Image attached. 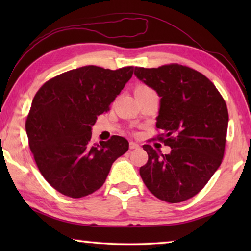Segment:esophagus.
Returning a JSON list of instances; mask_svg holds the SVG:
<instances>
[{
	"label": "esophagus",
	"instance_id": "obj_1",
	"mask_svg": "<svg viewBox=\"0 0 251 251\" xmlns=\"http://www.w3.org/2000/svg\"><path fill=\"white\" fill-rule=\"evenodd\" d=\"M129 148H130V150H137V148H139V145H138L137 143L130 142L129 143Z\"/></svg>",
	"mask_w": 251,
	"mask_h": 251
}]
</instances>
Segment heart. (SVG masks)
Returning a JSON list of instances; mask_svg holds the SVG:
<instances>
[{
  "label": "heart",
  "mask_w": 251,
  "mask_h": 251,
  "mask_svg": "<svg viewBox=\"0 0 251 251\" xmlns=\"http://www.w3.org/2000/svg\"><path fill=\"white\" fill-rule=\"evenodd\" d=\"M152 90L151 87L146 86V85H138L137 87H136L135 93H146V92H151Z\"/></svg>",
  "instance_id": "b5f03b06"
}]
</instances>
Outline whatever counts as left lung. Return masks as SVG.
<instances>
[{"label":"left lung","instance_id":"8db88e82","mask_svg":"<svg viewBox=\"0 0 251 251\" xmlns=\"http://www.w3.org/2000/svg\"><path fill=\"white\" fill-rule=\"evenodd\" d=\"M138 79L158 93L157 139L172 148L163 155L144 145L147 163L139 174L148 190L160 201L176 203L194 197L223 161L228 128L226 101L212 82L180 64L157 69L135 67Z\"/></svg>","mask_w":251,"mask_h":251}]
</instances>
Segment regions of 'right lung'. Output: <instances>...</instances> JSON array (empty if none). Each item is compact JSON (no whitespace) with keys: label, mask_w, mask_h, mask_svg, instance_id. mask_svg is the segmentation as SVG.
I'll use <instances>...</instances> for the list:
<instances>
[{"label":"right lung","mask_w":251,"mask_h":251,"mask_svg":"<svg viewBox=\"0 0 251 251\" xmlns=\"http://www.w3.org/2000/svg\"><path fill=\"white\" fill-rule=\"evenodd\" d=\"M133 73V66H83L55 76L37 91L25 129L37 168L57 192L72 198L96 192L128 150V142L116 135L93 144L91 129Z\"/></svg>","instance_id":"obj_1"}]
</instances>
